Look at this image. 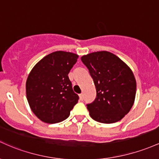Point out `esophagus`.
<instances>
[{
	"label": "esophagus",
	"mask_w": 159,
	"mask_h": 159,
	"mask_svg": "<svg viewBox=\"0 0 159 159\" xmlns=\"http://www.w3.org/2000/svg\"><path fill=\"white\" fill-rule=\"evenodd\" d=\"M80 100H81V101H83V94H80Z\"/></svg>",
	"instance_id": "esophagus-1"
}]
</instances>
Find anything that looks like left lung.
<instances>
[{"label":"left lung","instance_id":"left-lung-1","mask_svg":"<svg viewBox=\"0 0 159 159\" xmlns=\"http://www.w3.org/2000/svg\"><path fill=\"white\" fill-rule=\"evenodd\" d=\"M93 79L96 98L87 104L90 116L98 122H116L130 111L136 95L132 70L119 57L107 51L81 57Z\"/></svg>","mask_w":159,"mask_h":159}]
</instances>
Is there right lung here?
<instances>
[{"instance_id": "1", "label": "right lung", "mask_w": 159, "mask_h": 159, "mask_svg": "<svg viewBox=\"0 0 159 159\" xmlns=\"http://www.w3.org/2000/svg\"><path fill=\"white\" fill-rule=\"evenodd\" d=\"M78 55L57 51L42 58L33 67L26 81V96L32 112L42 122H60L70 115L79 100L68 74Z\"/></svg>"}]
</instances>
